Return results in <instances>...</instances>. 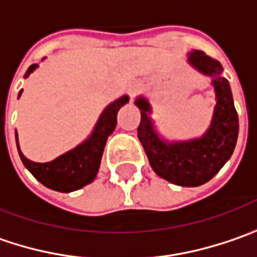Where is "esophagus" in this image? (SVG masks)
<instances>
[{"mask_svg":"<svg viewBox=\"0 0 257 257\" xmlns=\"http://www.w3.org/2000/svg\"><path fill=\"white\" fill-rule=\"evenodd\" d=\"M138 91H140V87L137 85V84H134V85H131L128 88V94H129V97L131 98H134L137 94H138Z\"/></svg>","mask_w":257,"mask_h":257,"instance_id":"34e87169","label":"esophagus"}]
</instances>
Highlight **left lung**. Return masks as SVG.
Listing matches in <instances>:
<instances>
[{"label": "left lung", "instance_id": "obj_1", "mask_svg": "<svg viewBox=\"0 0 257 257\" xmlns=\"http://www.w3.org/2000/svg\"><path fill=\"white\" fill-rule=\"evenodd\" d=\"M186 62L190 68L211 78L215 106L208 129L201 137L189 140H167L161 135L145 96L135 98L141 110L138 138L143 144L151 169L164 180L195 188L209 182L233 156L238 137V116L234 107L230 83L222 77V65L202 51L192 49Z\"/></svg>", "mask_w": 257, "mask_h": 257}]
</instances>
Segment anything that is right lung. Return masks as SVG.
<instances>
[{"label": "right lung", "instance_id": "add662e5", "mask_svg": "<svg viewBox=\"0 0 257 257\" xmlns=\"http://www.w3.org/2000/svg\"><path fill=\"white\" fill-rule=\"evenodd\" d=\"M38 64L29 67L24 74V78H27L35 69H38ZM22 93L23 90H20L19 97L22 96ZM128 101L129 96L125 94L122 97L116 98L112 103H109L98 116L91 134L83 143L48 163H36L27 159L20 150L19 137L16 131L17 150H19V156L23 161L24 167L33 174L43 186L56 190V192L68 193V192L78 190L84 188L85 185L91 183L98 173L106 141L116 128L117 112Z\"/></svg>", "mask_w": 257, "mask_h": 257}]
</instances>
